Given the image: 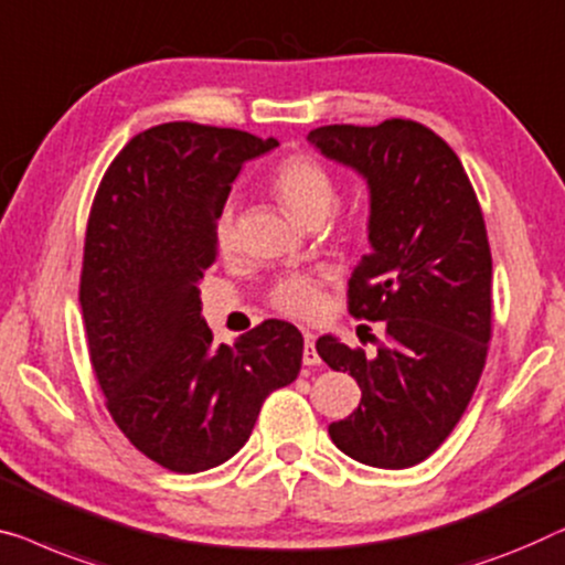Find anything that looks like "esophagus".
Instances as JSON below:
<instances>
[{
  "mask_svg": "<svg viewBox=\"0 0 565 565\" xmlns=\"http://www.w3.org/2000/svg\"><path fill=\"white\" fill-rule=\"evenodd\" d=\"M302 364L306 366L321 364V356H318V351H316V337L310 331L302 333Z\"/></svg>",
  "mask_w": 565,
  "mask_h": 565,
  "instance_id": "34e87169",
  "label": "esophagus"
}]
</instances>
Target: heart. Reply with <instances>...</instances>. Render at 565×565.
Instances as JSON below:
<instances>
[{"instance_id": "b5f03b06", "label": "heart", "mask_w": 565, "mask_h": 565, "mask_svg": "<svg viewBox=\"0 0 565 565\" xmlns=\"http://www.w3.org/2000/svg\"><path fill=\"white\" fill-rule=\"evenodd\" d=\"M275 199L300 224H321L339 201V185L331 170L310 154H292L282 160L269 178ZM216 244L222 252L234 247V209L232 203L216 216ZM273 306L290 318L321 316L323 310V280L318 275H285L269 292Z\"/></svg>"}]
</instances>
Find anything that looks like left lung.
<instances>
[{"mask_svg":"<svg viewBox=\"0 0 565 565\" xmlns=\"http://www.w3.org/2000/svg\"><path fill=\"white\" fill-rule=\"evenodd\" d=\"M370 191V255L349 280V313L384 321L374 356L326 333L331 370L349 372L362 403L329 425L337 448L377 469L428 459L477 390L492 337V255L469 175L436 132L411 119L308 132Z\"/></svg>","mask_w":565,"mask_h":565,"instance_id":"left-lung-1","label":"left lung"}]
</instances>
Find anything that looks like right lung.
<instances>
[{
    "mask_svg": "<svg viewBox=\"0 0 565 565\" xmlns=\"http://www.w3.org/2000/svg\"><path fill=\"white\" fill-rule=\"evenodd\" d=\"M275 147V137L168 121L132 137L96 191L81 269L88 356L114 423L170 471L232 459L265 397L300 372L292 323L273 318L216 347L201 316L218 211L244 162Z\"/></svg>",
    "mask_w": 565,
    "mask_h": 565,
    "instance_id": "right-lung-1",
    "label": "right lung"
}]
</instances>
